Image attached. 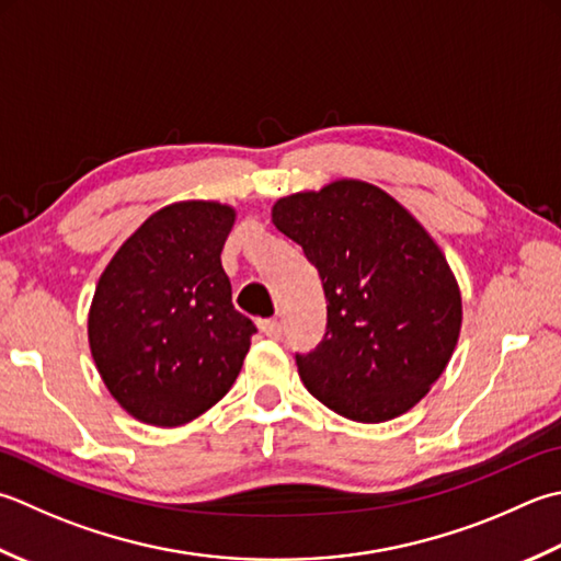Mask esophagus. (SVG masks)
Returning <instances> with one entry per match:
<instances>
[{
  "label": "esophagus",
  "instance_id": "1",
  "mask_svg": "<svg viewBox=\"0 0 561 561\" xmlns=\"http://www.w3.org/2000/svg\"><path fill=\"white\" fill-rule=\"evenodd\" d=\"M260 333L265 337H274L277 340L282 335V323L277 321V318H270V321H260Z\"/></svg>",
  "mask_w": 561,
  "mask_h": 561
}]
</instances>
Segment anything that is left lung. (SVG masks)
I'll return each mask as SVG.
<instances>
[{
  "label": "left lung",
  "instance_id": "obj_1",
  "mask_svg": "<svg viewBox=\"0 0 561 561\" xmlns=\"http://www.w3.org/2000/svg\"><path fill=\"white\" fill-rule=\"evenodd\" d=\"M272 224L304 248L325 294L321 345L296 355L304 387L357 423L411 411L440 379L462 331V294L431 233L362 180L282 196Z\"/></svg>",
  "mask_w": 561,
  "mask_h": 561
}]
</instances>
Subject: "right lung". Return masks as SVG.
Returning a JSON list of instances; mask_svg holds the SVG:
<instances>
[{"instance_id": "add662e5", "label": "right lung", "mask_w": 561, "mask_h": 561, "mask_svg": "<svg viewBox=\"0 0 561 561\" xmlns=\"http://www.w3.org/2000/svg\"><path fill=\"white\" fill-rule=\"evenodd\" d=\"M236 208L174 202L150 214L108 260L87 337L104 387L136 421L178 427L221 401L255 333L238 313L221 250Z\"/></svg>"}]
</instances>
